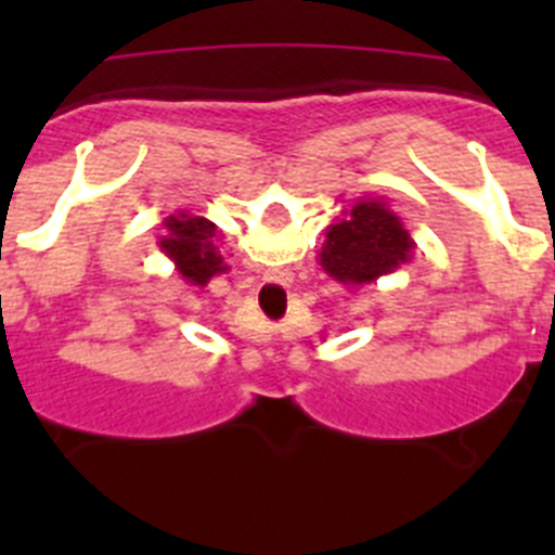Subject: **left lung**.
<instances>
[{"label":"left lung","instance_id":"8db88e82","mask_svg":"<svg viewBox=\"0 0 555 555\" xmlns=\"http://www.w3.org/2000/svg\"><path fill=\"white\" fill-rule=\"evenodd\" d=\"M414 238L384 197L356 199L345 217L327 224L320 267L347 288L370 286L414 258Z\"/></svg>","mask_w":555,"mask_h":555}]
</instances>
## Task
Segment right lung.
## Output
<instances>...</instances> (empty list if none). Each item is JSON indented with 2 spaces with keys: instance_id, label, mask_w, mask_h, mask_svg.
<instances>
[{
  "instance_id": "obj_1",
  "label": "right lung",
  "mask_w": 555,
  "mask_h": 555,
  "mask_svg": "<svg viewBox=\"0 0 555 555\" xmlns=\"http://www.w3.org/2000/svg\"><path fill=\"white\" fill-rule=\"evenodd\" d=\"M217 224L205 217H194L191 210H178L164 219L160 235V253L175 263L185 283L191 286H208L210 278L228 272L224 255L214 244Z\"/></svg>"
}]
</instances>
